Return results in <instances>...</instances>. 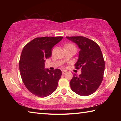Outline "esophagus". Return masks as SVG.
<instances>
[{
  "label": "esophagus",
  "mask_w": 121,
  "mask_h": 121,
  "mask_svg": "<svg viewBox=\"0 0 121 121\" xmlns=\"http://www.w3.org/2000/svg\"><path fill=\"white\" fill-rule=\"evenodd\" d=\"M66 72H67V71L66 70H62V74H65V73H66Z\"/></svg>",
  "instance_id": "1"
}]
</instances>
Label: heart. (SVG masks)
<instances>
[{"label": "heart", "instance_id": "1", "mask_svg": "<svg viewBox=\"0 0 121 121\" xmlns=\"http://www.w3.org/2000/svg\"><path fill=\"white\" fill-rule=\"evenodd\" d=\"M71 47H73V48H75V46L73 45L72 44H67L65 45V48H71Z\"/></svg>", "mask_w": 121, "mask_h": 121}]
</instances>
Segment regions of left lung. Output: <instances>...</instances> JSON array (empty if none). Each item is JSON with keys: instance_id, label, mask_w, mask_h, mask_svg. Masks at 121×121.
<instances>
[{"instance_id": "obj_1", "label": "left lung", "mask_w": 121, "mask_h": 121, "mask_svg": "<svg viewBox=\"0 0 121 121\" xmlns=\"http://www.w3.org/2000/svg\"><path fill=\"white\" fill-rule=\"evenodd\" d=\"M77 45L80 51L75 68H81L79 76L73 74L70 82L71 90L77 95L87 96L99 87L103 79L105 61L101 49L94 41L83 36L66 37Z\"/></svg>"}]
</instances>
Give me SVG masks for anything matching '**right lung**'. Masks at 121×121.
Wrapping results in <instances>:
<instances>
[{"instance_id": "right-lung-1", "label": "right lung", "mask_w": 121, "mask_h": 121, "mask_svg": "<svg viewBox=\"0 0 121 121\" xmlns=\"http://www.w3.org/2000/svg\"><path fill=\"white\" fill-rule=\"evenodd\" d=\"M63 37L34 39L24 47L19 62L22 81L29 91L37 97H48L54 92L62 72L60 69L45 68V59L52 56V49Z\"/></svg>"}]
</instances>
